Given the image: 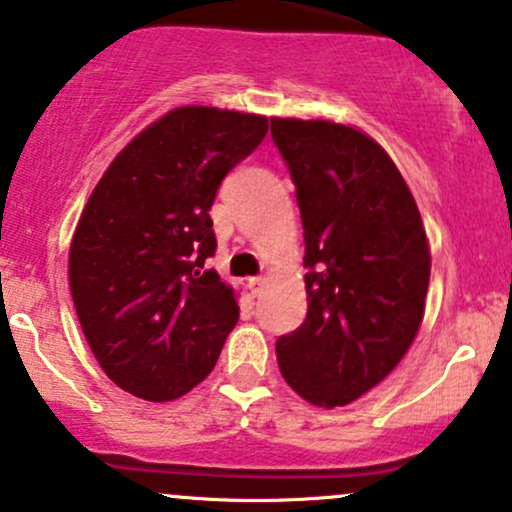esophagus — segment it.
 I'll list each match as a JSON object with an SVG mask.
<instances>
[{
    "instance_id": "34e87169",
    "label": "esophagus",
    "mask_w": 512,
    "mask_h": 512,
    "mask_svg": "<svg viewBox=\"0 0 512 512\" xmlns=\"http://www.w3.org/2000/svg\"><path fill=\"white\" fill-rule=\"evenodd\" d=\"M265 284H267V277H262V274H260V277L250 279V286H252V291H255V294H260L262 286H265Z\"/></svg>"
}]
</instances>
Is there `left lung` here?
Wrapping results in <instances>:
<instances>
[{
  "mask_svg": "<svg viewBox=\"0 0 512 512\" xmlns=\"http://www.w3.org/2000/svg\"><path fill=\"white\" fill-rule=\"evenodd\" d=\"M306 240L308 313L277 340L279 372L320 408L347 406L393 372L418 335L430 245L406 179L345 123L272 119Z\"/></svg>",
  "mask_w": 512,
  "mask_h": 512,
  "instance_id": "8db88e82",
  "label": "left lung"
}]
</instances>
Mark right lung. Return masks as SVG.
Masks as SVG:
<instances>
[{"label":"right lung","mask_w":512,"mask_h":512,"mask_svg":"<svg viewBox=\"0 0 512 512\" xmlns=\"http://www.w3.org/2000/svg\"><path fill=\"white\" fill-rule=\"evenodd\" d=\"M267 116L179 106L140 131L84 204L70 291L104 374L145 401H174L211 374L240 316L206 260L223 177L267 136Z\"/></svg>","instance_id":"right-lung-1"}]
</instances>
